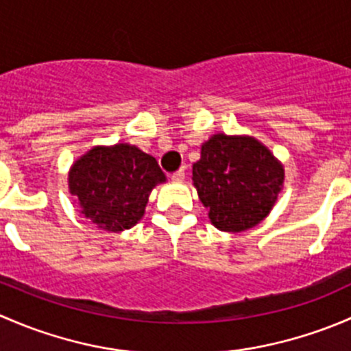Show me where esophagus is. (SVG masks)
Returning a JSON list of instances; mask_svg holds the SVG:
<instances>
[{
	"mask_svg": "<svg viewBox=\"0 0 351 351\" xmlns=\"http://www.w3.org/2000/svg\"><path fill=\"white\" fill-rule=\"evenodd\" d=\"M171 180L173 182H183L185 180V169H178V171L173 173Z\"/></svg>",
	"mask_w": 351,
	"mask_h": 351,
	"instance_id": "34e87169",
	"label": "esophagus"
}]
</instances>
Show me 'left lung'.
<instances>
[{
  "label": "left lung",
  "mask_w": 351,
  "mask_h": 351,
  "mask_svg": "<svg viewBox=\"0 0 351 351\" xmlns=\"http://www.w3.org/2000/svg\"><path fill=\"white\" fill-rule=\"evenodd\" d=\"M193 186L212 224L243 232L271 212L284 189V165L251 136L214 134L202 144L192 169Z\"/></svg>",
  "instance_id": "8db88e82"
}]
</instances>
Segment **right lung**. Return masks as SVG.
<instances>
[{
  "label": "right lung",
  "instance_id": "add662e5",
  "mask_svg": "<svg viewBox=\"0 0 351 351\" xmlns=\"http://www.w3.org/2000/svg\"><path fill=\"white\" fill-rule=\"evenodd\" d=\"M165 182L153 156L129 143L91 147L67 173L69 193L81 214L108 232L134 228L153 189Z\"/></svg>",
  "mask_w": 351,
  "mask_h": 351
}]
</instances>
